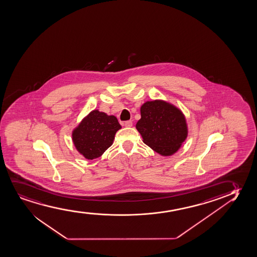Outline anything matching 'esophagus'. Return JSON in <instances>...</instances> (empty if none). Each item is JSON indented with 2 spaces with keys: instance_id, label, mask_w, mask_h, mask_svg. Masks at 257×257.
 Instances as JSON below:
<instances>
[{
  "instance_id": "obj_1",
  "label": "esophagus",
  "mask_w": 257,
  "mask_h": 257,
  "mask_svg": "<svg viewBox=\"0 0 257 257\" xmlns=\"http://www.w3.org/2000/svg\"><path fill=\"white\" fill-rule=\"evenodd\" d=\"M132 125H133L132 120H127V121H125V122H124V126H125V127H132Z\"/></svg>"
}]
</instances>
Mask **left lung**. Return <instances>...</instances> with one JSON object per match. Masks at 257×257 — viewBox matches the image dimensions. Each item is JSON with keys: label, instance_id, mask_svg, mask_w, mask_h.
Instances as JSON below:
<instances>
[{"label": "left lung", "instance_id": "8db88e82", "mask_svg": "<svg viewBox=\"0 0 257 257\" xmlns=\"http://www.w3.org/2000/svg\"><path fill=\"white\" fill-rule=\"evenodd\" d=\"M141 119L136 127L143 143L161 156L176 153L188 137V124L182 110L163 101H148L141 106Z\"/></svg>", "mask_w": 257, "mask_h": 257}]
</instances>
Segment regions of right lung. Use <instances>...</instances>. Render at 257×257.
I'll list each match as a JSON object with an SVG mask.
<instances>
[{
  "mask_svg": "<svg viewBox=\"0 0 257 257\" xmlns=\"http://www.w3.org/2000/svg\"><path fill=\"white\" fill-rule=\"evenodd\" d=\"M120 128L114 115L94 109L73 130L72 141L81 156L86 159H95L113 144L114 136Z\"/></svg>",
  "mask_w": 257,
  "mask_h": 257,
  "instance_id": "add662e5",
  "label": "right lung"
}]
</instances>
